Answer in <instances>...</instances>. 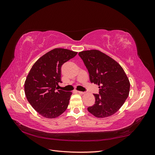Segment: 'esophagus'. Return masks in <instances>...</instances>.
Returning <instances> with one entry per match:
<instances>
[{
	"instance_id": "1",
	"label": "esophagus",
	"mask_w": 155,
	"mask_h": 155,
	"mask_svg": "<svg viewBox=\"0 0 155 155\" xmlns=\"http://www.w3.org/2000/svg\"><path fill=\"white\" fill-rule=\"evenodd\" d=\"M79 94H85V92H81V91H77Z\"/></svg>"
}]
</instances>
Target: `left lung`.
Masks as SVG:
<instances>
[{
	"mask_svg": "<svg viewBox=\"0 0 155 155\" xmlns=\"http://www.w3.org/2000/svg\"><path fill=\"white\" fill-rule=\"evenodd\" d=\"M89 74L91 83L97 84L99 94H94L95 104L87 108L97 118L114 114L128 97L130 83L124 69L109 56L99 50L79 53Z\"/></svg>",
	"mask_w": 155,
	"mask_h": 155,
	"instance_id": "1",
	"label": "left lung"
}]
</instances>
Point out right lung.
Here are the masks:
<instances>
[{"label": "right lung", "instance_id": "add662e5", "mask_svg": "<svg viewBox=\"0 0 155 155\" xmlns=\"http://www.w3.org/2000/svg\"><path fill=\"white\" fill-rule=\"evenodd\" d=\"M78 52L55 48L40 58L33 65L25 83L28 101L41 116L47 118L59 116L67 109L72 92L57 90L62 65Z\"/></svg>", "mask_w": 155, "mask_h": 155}]
</instances>
